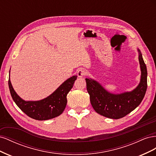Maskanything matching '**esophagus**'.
<instances>
[{"mask_svg": "<svg viewBox=\"0 0 156 156\" xmlns=\"http://www.w3.org/2000/svg\"><path fill=\"white\" fill-rule=\"evenodd\" d=\"M77 76L79 77H83L87 74V71L84 69H79L77 70Z\"/></svg>", "mask_w": 156, "mask_h": 156, "instance_id": "1", "label": "esophagus"}]
</instances>
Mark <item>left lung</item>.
<instances>
[{
    "instance_id": "obj_1",
    "label": "left lung",
    "mask_w": 156,
    "mask_h": 156,
    "mask_svg": "<svg viewBox=\"0 0 156 156\" xmlns=\"http://www.w3.org/2000/svg\"><path fill=\"white\" fill-rule=\"evenodd\" d=\"M137 51L141 74L140 83L133 90L113 94L96 80L85 79L91 105L98 114L109 119H119L133 111L143 100L147 89V69L140 49H137Z\"/></svg>"
}]
</instances>
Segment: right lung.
I'll list each match as a JSON object with an SVG mask.
<instances>
[{
	"label": "right lung",
	"instance_id": "1",
	"mask_svg": "<svg viewBox=\"0 0 156 156\" xmlns=\"http://www.w3.org/2000/svg\"><path fill=\"white\" fill-rule=\"evenodd\" d=\"M77 77V75L69 77L51 95L38 101L23 100L14 90L10 77L8 85L13 100L23 112L33 119L46 120L58 116L63 112L67 104V94L72 88Z\"/></svg>",
	"mask_w": 156,
	"mask_h": 156
}]
</instances>
